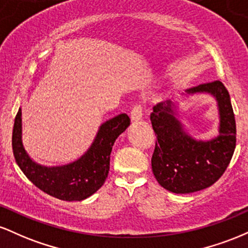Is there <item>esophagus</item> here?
<instances>
[{
    "label": "esophagus",
    "instance_id": "34e87169",
    "mask_svg": "<svg viewBox=\"0 0 248 248\" xmlns=\"http://www.w3.org/2000/svg\"><path fill=\"white\" fill-rule=\"evenodd\" d=\"M143 114V106L141 104H136L135 106L132 108V112H130V119L132 121H139L142 118Z\"/></svg>",
    "mask_w": 248,
    "mask_h": 248
}]
</instances>
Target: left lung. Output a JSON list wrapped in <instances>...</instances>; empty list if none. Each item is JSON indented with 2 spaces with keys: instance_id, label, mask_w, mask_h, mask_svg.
Instances as JSON below:
<instances>
[{
  "instance_id": "left-lung-1",
  "label": "left lung",
  "mask_w": 248,
  "mask_h": 248,
  "mask_svg": "<svg viewBox=\"0 0 248 248\" xmlns=\"http://www.w3.org/2000/svg\"><path fill=\"white\" fill-rule=\"evenodd\" d=\"M187 93L207 92L216 96L220 113L219 136L197 142L187 136L175 118V102H160L150 114L157 141L152 157L155 178L164 189L190 193L211 186L223 176L235 149L237 128L229 91L215 80L191 87Z\"/></svg>"
}]
</instances>
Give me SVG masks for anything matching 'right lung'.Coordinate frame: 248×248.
<instances>
[{"label": "right lung", "instance_id": "add662e5", "mask_svg": "<svg viewBox=\"0 0 248 248\" xmlns=\"http://www.w3.org/2000/svg\"><path fill=\"white\" fill-rule=\"evenodd\" d=\"M22 112L18 109L13 128V153L17 166L35 186L62 201H82L102 186L109 171L112 147L130 124L127 114H120L101 124L94 142L78 161L62 167H42L25 153L22 144Z\"/></svg>", "mask_w": 248, "mask_h": 248}]
</instances>
